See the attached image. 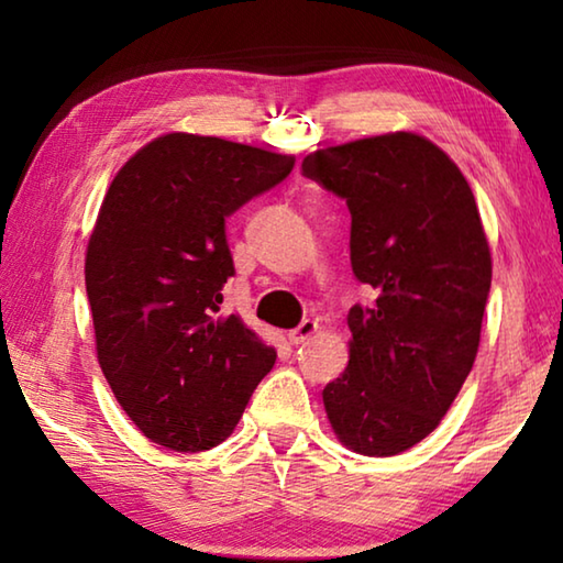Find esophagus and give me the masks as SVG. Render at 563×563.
Returning a JSON list of instances; mask_svg holds the SVG:
<instances>
[{
  "instance_id": "34e87169",
  "label": "esophagus",
  "mask_w": 563,
  "mask_h": 563,
  "mask_svg": "<svg viewBox=\"0 0 563 563\" xmlns=\"http://www.w3.org/2000/svg\"><path fill=\"white\" fill-rule=\"evenodd\" d=\"M316 332H318L316 320H302L298 328L288 332V340H290V345H302V342L310 340L312 335H316Z\"/></svg>"
}]
</instances>
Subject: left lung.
Masks as SVG:
<instances>
[{
	"label": "left lung",
	"instance_id": "8db88e82",
	"mask_svg": "<svg viewBox=\"0 0 563 563\" xmlns=\"http://www.w3.org/2000/svg\"><path fill=\"white\" fill-rule=\"evenodd\" d=\"M302 176L347 203L350 263L373 292L352 305L350 362L322 389L340 442L393 456L422 442L472 373L492 255L470 184L409 131L305 156Z\"/></svg>",
	"mask_w": 563,
	"mask_h": 563
}]
</instances>
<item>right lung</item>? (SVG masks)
I'll return each instance as SVG.
<instances>
[{
    "mask_svg": "<svg viewBox=\"0 0 563 563\" xmlns=\"http://www.w3.org/2000/svg\"><path fill=\"white\" fill-rule=\"evenodd\" d=\"M292 166V156L166 133L111 180L87 247V295L101 373L151 442L221 444L275 365L241 318L221 316L235 275L225 218Z\"/></svg>",
    "mask_w": 563,
    "mask_h": 563,
    "instance_id": "1",
    "label": "right lung"
}]
</instances>
